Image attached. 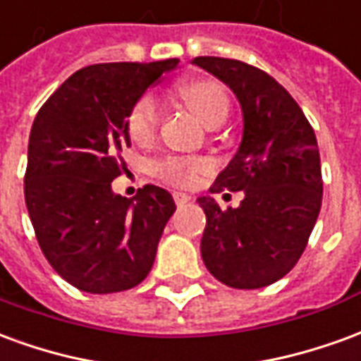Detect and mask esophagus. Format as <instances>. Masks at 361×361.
<instances>
[{"mask_svg":"<svg viewBox=\"0 0 361 361\" xmlns=\"http://www.w3.org/2000/svg\"><path fill=\"white\" fill-rule=\"evenodd\" d=\"M173 201H176V204H178V207H181V204L189 203V201H191V197H189L188 193L176 191V193H173Z\"/></svg>","mask_w":361,"mask_h":361,"instance_id":"obj_1","label":"esophagus"}]
</instances>
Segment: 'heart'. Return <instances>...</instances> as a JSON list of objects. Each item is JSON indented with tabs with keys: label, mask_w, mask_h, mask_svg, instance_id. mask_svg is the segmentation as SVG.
I'll return each mask as SVG.
<instances>
[{
	"label": "heart",
	"mask_w": 361,
	"mask_h": 361,
	"mask_svg": "<svg viewBox=\"0 0 361 361\" xmlns=\"http://www.w3.org/2000/svg\"><path fill=\"white\" fill-rule=\"evenodd\" d=\"M178 92L189 110L204 126H220L228 116V94L224 87L209 77H195L180 82ZM158 123V102L152 94L141 96L127 114V131L137 142L152 139ZM209 168L203 158H164L157 164V173L178 185H195L199 176Z\"/></svg>",
	"instance_id": "heart-1"
}]
</instances>
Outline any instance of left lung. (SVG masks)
<instances>
[{"instance_id":"left-lung-1","label":"left lung","mask_w":361,"mask_h":361,"mask_svg":"<svg viewBox=\"0 0 361 361\" xmlns=\"http://www.w3.org/2000/svg\"><path fill=\"white\" fill-rule=\"evenodd\" d=\"M193 63L232 90L243 116L242 142L211 193L243 191L238 209L222 211L211 195L201 257L212 276L240 290L269 286L294 269L307 245L323 199L315 133L280 82L238 59L195 58Z\"/></svg>"}]
</instances>
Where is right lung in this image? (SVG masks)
<instances>
[{"instance_id": "1", "label": "right lung", "mask_w": 361, "mask_h": 361, "mask_svg": "<svg viewBox=\"0 0 361 361\" xmlns=\"http://www.w3.org/2000/svg\"><path fill=\"white\" fill-rule=\"evenodd\" d=\"M180 59L96 63L79 69L36 114L25 201L40 250L59 276L90 294L141 284L152 269L172 195L145 185L133 199L111 181L131 147L127 114Z\"/></svg>"}]
</instances>
